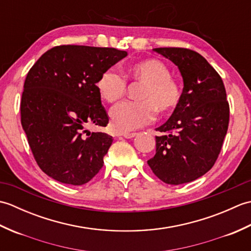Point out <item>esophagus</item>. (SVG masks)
I'll use <instances>...</instances> for the list:
<instances>
[{
  "label": "esophagus",
  "instance_id": "esophagus-1",
  "mask_svg": "<svg viewBox=\"0 0 251 251\" xmlns=\"http://www.w3.org/2000/svg\"><path fill=\"white\" fill-rule=\"evenodd\" d=\"M137 135V132H125V134H122L120 136L126 138V139H130V138H134Z\"/></svg>",
  "mask_w": 251,
  "mask_h": 251
}]
</instances>
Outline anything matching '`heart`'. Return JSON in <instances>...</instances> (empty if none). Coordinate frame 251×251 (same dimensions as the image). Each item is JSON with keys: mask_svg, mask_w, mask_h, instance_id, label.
I'll use <instances>...</instances> for the list:
<instances>
[{"mask_svg": "<svg viewBox=\"0 0 251 251\" xmlns=\"http://www.w3.org/2000/svg\"><path fill=\"white\" fill-rule=\"evenodd\" d=\"M127 76L142 83L140 101H124L111 109L110 117L113 129L128 132L150 124L156 112L169 114L179 105L182 98V86L172 75L169 67L158 59H146L135 63L127 71ZM101 97L108 102H115L126 94L127 79L114 68L101 73L97 81Z\"/></svg>", "mask_w": 251, "mask_h": 251, "instance_id": "obj_1", "label": "heart"}]
</instances>
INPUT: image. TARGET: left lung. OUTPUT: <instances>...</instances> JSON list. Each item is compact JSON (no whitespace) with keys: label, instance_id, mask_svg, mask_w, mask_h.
<instances>
[{"label":"left lung","instance_id":"8db88e82","mask_svg":"<svg viewBox=\"0 0 251 251\" xmlns=\"http://www.w3.org/2000/svg\"><path fill=\"white\" fill-rule=\"evenodd\" d=\"M178 66L182 98L169 120L156 130L155 155L148 161L167 184L191 182L205 175L219 156L226 135L230 105L221 76L204 57L189 49L154 50Z\"/></svg>","mask_w":251,"mask_h":251}]
</instances>
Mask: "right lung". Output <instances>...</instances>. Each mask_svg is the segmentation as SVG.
<instances>
[{
    "label": "right lung",
    "instance_id": "1",
    "mask_svg": "<svg viewBox=\"0 0 251 251\" xmlns=\"http://www.w3.org/2000/svg\"><path fill=\"white\" fill-rule=\"evenodd\" d=\"M127 56L110 47L55 46L26 74L21 125L35 162L50 178L82 185L103 166L112 137L89 131L109 123L96 86L101 73Z\"/></svg>",
    "mask_w": 251,
    "mask_h": 251
}]
</instances>
